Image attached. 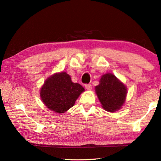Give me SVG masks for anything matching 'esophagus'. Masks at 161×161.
I'll list each match as a JSON object with an SVG mask.
<instances>
[{"label": "esophagus", "mask_w": 161, "mask_h": 161, "mask_svg": "<svg viewBox=\"0 0 161 161\" xmlns=\"http://www.w3.org/2000/svg\"><path fill=\"white\" fill-rule=\"evenodd\" d=\"M85 87H86V89L88 90V91H90V90L92 89V86H91V84H90L85 85Z\"/></svg>", "instance_id": "obj_1"}]
</instances>
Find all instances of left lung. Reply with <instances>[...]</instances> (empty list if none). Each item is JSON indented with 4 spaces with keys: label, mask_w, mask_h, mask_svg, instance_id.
I'll use <instances>...</instances> for the list:
<instances>
[{
    "label": "left lung",
    "mask_w": 161,
    "mask_h": 161,
    "mask_svg": "<svg viewBox=\"0 0 161 161\" xmlns=\"http://www.w3.org/2000/svg\"><path fill=\"white\" fill-rule=\"evenodd\" d=\"M95 91L102 107L106 111L114 112L121 108L125 101L126 88L112 74L102 75Z\"/></svg>",
    "instance_id": "obj_1"
}]
</instances>
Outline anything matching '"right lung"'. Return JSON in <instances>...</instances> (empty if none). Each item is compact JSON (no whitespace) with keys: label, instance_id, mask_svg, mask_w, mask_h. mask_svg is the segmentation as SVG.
Listing matches in <instances>:
<instances>
[{"label":"right lung","instance_id":"1","mask_svg":"<svg viewBox=\"0 0 161 161\" xmlns=\"http://www.w3.org/2000/svg\"><path fill=\"white\" fill-rule=\"evenodd\" d=\"M83 91L84 88L81 85L73 83L70 75L62 72L47 79L40 94L43 103L50 110L63 114L73 107Z\"/></svg>","mask_w":161,"mask_h":161}]
</instances>
